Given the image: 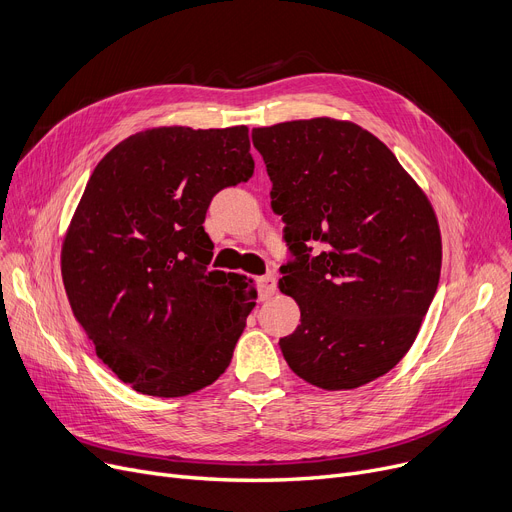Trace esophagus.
<instances>
[{"mask_svg": "<svg viewBox=\"0 0 512 512\" xmlns=\"http://www.w3.org/2000/svg\"><path fill=\"white\" fill-rule=\"evenodd\" d=\"M257 284H259V297H261V301L272 299L274 292H276V274L270 272V274L261 276V278L257 280Z\"/></svg>", "mask_w": 512, "mask_h": 512, "instance_id": "obj_1", "label": "esophagus"}]
</instances>
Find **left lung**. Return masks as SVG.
I'll return each instance as SVG.
<instances>
[{
	"mask_svg": "<svg viewBox=\"0 0 512 512\" xmlns=\"http://www.w3.org/2000/svg\"><path fill=\"white\" fill-rule=\"evenodd\" d=\"M294 255L280 267L301 324L280 338L288 367L324 390L388 373L413 346L440 282L432 203L394 153L355 122L253 128ZM320 251L310 255V245Z\"/></svg>",
	"mask_w": 512,
	"mask_h": 512,
	"instance_id": "8db88e82",
	"label": "left lung"
}]
</instances>
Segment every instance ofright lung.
<instances>
[{
    "label": "right lung",
    "mask_w": 512,
    "mask_h": 512,
    "mask_svg": "<svg viewBox=\"0 0 512 512\" xmlns=\"http://www.w3.org/2000/svg\"><path fill=\"white\" fill-rule=\"evenodd\" d=\"M249 128L159 126L93 170L62 245V280L97 357L124 384L176 398L213 384L255 307L245 276L207 272L215 193L247 182Z\"/></svg>",
    "instance_id": "add662e5"
}]
</instances>
